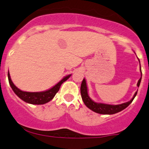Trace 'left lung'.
Segmentation results:
<instances>
[{
  "label": "left lung",
  "mask_w": 149,
  "mask_h": 149,
  "mask_svg": "<svg viewBox=\"0 0 149 149\" xmlns=\"http://www.w3.org/2000/svg\"><path fill=\"white\" fill-rule=\"evenodd\" d=\"M140 70L141 73V69L140 66ZM141 76H142V73H141ZM141 77L137 83V86L139 87L141 84ZM81 98H82L83 101L85 103L86 106L89 109H91V111H94L95 113H98L100 114H114L116 113L121 111L123 109H126V107H128L131 102L133 101V100L134 99V98L136 97V95L137 94V91L136 92L135 94H134V97L131 98V100H130L129 101L126 103H121V104L118 105H110V104H105V103H96L94 102L93 100L91 99V98L89 97L88 93V88H87V84L86 79H84L82 83H81Z\"/></svg>",
  "instance_id": "left-lung-1"
}]
</instances>
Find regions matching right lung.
<instances>
[{
	"mask_svg": "<svg viewBox=\"0 0 149 149\" xmlns=\"http://www.w3.org/2000/svg\"><path fill=\"white\" fill-rule=\"evenodd\" d=\"M70 76H71V74L65 76L61 81H59L56 85H55L51 88H50L49 90L41 92H26L20 90L19 88H18L14 85L13 83L12 82L11 79H10L9 71L8 73V78L9 84H10V87H11L14 93L18 95L21 99L23 100V101H25V102L35 105L45 104V103L51 101L54 98L55 95L56 94V93L59 91L61 84L69 79Z\"/></svg>",
	"mask_w": 149,
	"mask_h": 149,
	"instance_id": "add662e5",
	"label": "right lung"
}]
</instances>
